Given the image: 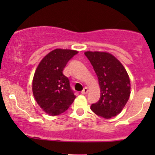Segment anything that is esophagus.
<instances>
[{"label": "esophagus", "mask_w": 155, "mask_h": 155, "mask_svg": "<svg viewBox=\"0 0 155 155\" xmlns=\"http://www.w3.org/2000/svg\"><path fill=\"white\" fill-rule=\"evenodd\" d=\"M87 92H88V89H87V87H85V88H84L83 90L82 91V94H86Z\"/></svg>", "instance_id": "1"}]
</instances>
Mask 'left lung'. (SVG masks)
I'll return each instance as SVG.
<instances>
[{"label": "left lung", "mask_w": 155, "mask_h": 155, "mask_svg": "<svg viewBox=\"0 0 155 155\" xmlns=\"http://www.w3.org/2000/svg\"><path fill=\"white\" fill-rule=\"evenodd\" d=\"M98 78L101 97L91 109L96 115L111 118L118 115L127 103L130 94V82L122 64L107 51L85 52Z\"/></svg>", "instance_id": "1"}]
</instances>
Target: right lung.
<instances>
[{
	"label": "right lung",
	"mask_w": 155,
	"mask_h": 155,
	"mask_svg": "<svg viewBox=\"0 0 155 155\" xmlns=\"http://www.w3.org/2000/svg\"><path fill=\"white\" fill-rule=\"evenodd\" d=\"M77 53L76 50L55 48L42 59L36 69L33 94L37 104L48 115L55 116L63 113L76 98L63 70L68 61Z\"/></svg>",
	"instance_id": "obj_1"
}]
</instances>
